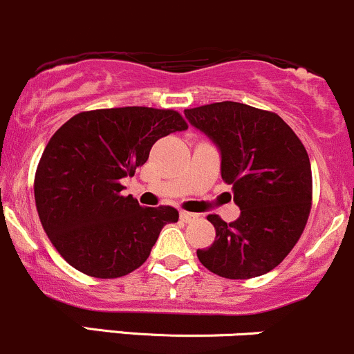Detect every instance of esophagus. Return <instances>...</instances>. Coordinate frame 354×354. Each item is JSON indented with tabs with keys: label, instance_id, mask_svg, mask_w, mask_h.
<instances>
[{
	"label": "esophagus",
	"instance_id": "34e87169",
	"mask_svg": "<svg viewBox=\"0 0 354 354\" xmlns=\"http://www.w3.org/2000/svg\"><path fill=\"white\" fill-rule=\"evenodd\" d=\"M197 219V214H192V212L187 211H180V221L182 223H192Z\"/></svg>",
	"mask_w": 354,
	"mask_h": 354
}]
</instances>
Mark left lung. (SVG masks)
Here are the masks:
<instances>
[{
  "instance_id": "left-lung-1",
  "label": "left lung",
  "mask_w": 354,
  "mask_h": 354,
  "mask_svg": "<svg viewBox=\"0 0 354 354\" xmlns=\"http://www.w3.org/2000/svg\"><path fill=\"white\" fill-rule=\"evenodd\" d=\"M194 128L221 151V177L241 209L236 221L209 214L216 239L197 258L224 279L265 275L299 241L313 204L309 155L279 115L223 101L185 109Z\"/></svg>"
}]
</instances>
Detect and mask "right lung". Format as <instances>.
I'll return each mask as SVG.
<instances>
[{
	"label": "right lung",
	"mask_w": 354,
	"mask_h": 354,
	"mask_svg": "<svg viewBox=\"0 0 354 354\" xmlns=\"http://www.w3.org/2000/svg\"><path fill=\"white\" fill-rule=\"evenodd\" d=\"M187 130L174 109L145 106L94 109L54 133L37 167L35 204L60 257L96 279H118L142 267L162 227L177 223L170 206L142 207L121 196L162 136Z\"/></svg>",
	"instance_id": "add662e5"
}]
</instances>
